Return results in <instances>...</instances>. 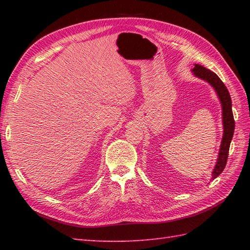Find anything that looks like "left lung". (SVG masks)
<instances>
[{
  "instance_id": "8db88e82",
  "label": "left lung",
  "mask_w": 250,
  "mask_h": 250,
  "mask_svg": "<svg viewBox=\"0 0 250 250\" xmlns=\"http://www.w3.org/2000/svg\"><path fill=\"white\" fill-rule=\"evenodd\" d=\"M192 73L195 77H198L202 81L208 83L214 88L220 101L222 108V125H224V135H222L220 149L218 152V158L215 164L214 171L211 172V179H215L224 171L227 164L228 155H229V148L234 133L235 122L233 118L232 113V102L230 93L228 91L225 83L221 82V79L216 75L214 72L207 70L206 67L200 64H194L192 68Z\"/></svg>"
}]
</instances>
